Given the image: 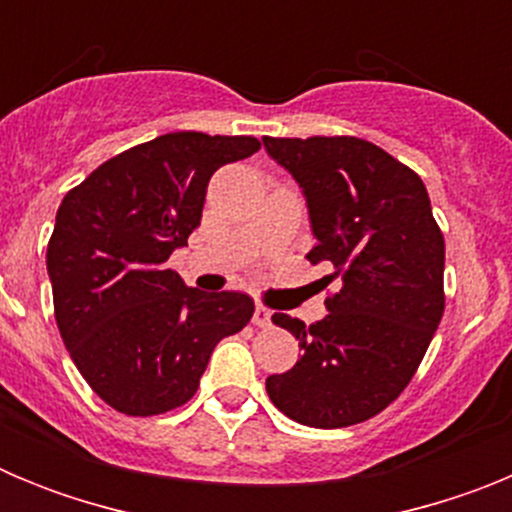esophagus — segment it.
Returning a JSON list of instances; mask_svg holds the SVG:
<instances>
[{"instance_id": "34e87169", "label": "esophagus", "mask_w": 512, "mask_h": 512, "mask_svg": "<svg viewBox=\"0 0 512 512\" xmlns=\"http://www.w3.org/2000/svg\"><path fill=\"white\" fill-rule=\"evenodd\" d=\"M253 325H259V328H269L271 325V310H266L264 305H259L253 310Z\"/></svg>"}]
</instances>
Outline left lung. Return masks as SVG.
Returning <instances> with one entry per match:
<instances>
[{
  "label": "left lung",
  "mask_w": 512,
  "mask_h": 512,
  "mask_svg": "<svg viewBox=\"0 0 512 512\" xmlns=\"http://www.w3.org/2000/svg\"><path fill=\"white\" fill-rule=\"evenodd\" d=\"M305 194L318 246L341 289L305 325L274 312L302 356L266 379L271 402L310 428H346L382 413L408 387L443 315V235L420 176L369 140L264 138Z\"/></svg>",
  "instance_id": "left-lung-1"
}]
</instances>
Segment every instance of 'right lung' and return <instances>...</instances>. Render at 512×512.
Here are the masks:
<instances>
[{"instance_id": "add662e5", "label": "right lung", "mask_w": 512, "mask_h": 512, "mask_svg": "<svg viewBox=\"0 0 512 512\" xmlns=\"http://www.w3.org/2000/svg\"><path fill=\"white\" fill-rule=\"evenodd\" d=\"M259 148L251 135L166 133L63 197L45 253L56 323L117 413L146 418L192 400L217 343L251 320V297L205 295L166 261L200 225L210 176Z\"/></svg>"}]
</instances>
